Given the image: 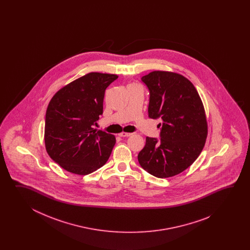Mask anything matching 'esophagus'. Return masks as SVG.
Segmentation results:
<instances>
[{"mask_svg": "<svg viewBox=\"0 0 250 250\" xmlns=\"http://www.w3.org/2000/svg\"><path fill=\"white\" fill-rule=\"evenodd\" d=\"M131 135H132V133L121 132L119 134L120 137H129V136H131Z\"/></svg>", "mask_w": 250, "mask_h": 250, "instance_id": "34e87169", "label": "esophagus"}]
</instances>
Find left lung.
<instances>
[{"instance_id":"8db88e82","label":"left lung","mask_w":250,"mask_h":250,"mask_svg":"<svg viewBox=\"0 0 250 250\" xmlns=\"http://www.w3.org/2000/svg\"><path fill=\"white\" fill-rule=\"evenodd\" d=\"M150 93L148 116L162 120L160 139L146 138L139 165L157 178L180 174L196 161L208 137V122L196 87L184 76L155 70L142 77Z\"/></svg>"}]
</instances>
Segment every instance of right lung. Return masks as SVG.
<instances>
[{
  "instance_id": "obj_1",
  "label": "right lung",
  "mask_w": 250,
  "mask_h": 250,
  "mask_svg": "<svg viewBox=\"0 0 250 250\" xmlns=\"http://www.w3.org/2000/svg\"><path fill=\"white\" fill-rule=\"evenodd\" d=\"M117 75L90 72L55 93L45 113L44 144L64 170L86 175L109 159L116 138L94 126L103 114L105 89Z\"/></svg>"
}]
</instances>
